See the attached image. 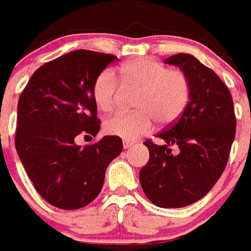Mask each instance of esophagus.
Here are the masks:
<instances>
[{
    "mask_svg": "<svg viewBox=\"0 0 251 251\" xmlns=\"http://www.w3.org/2000/svg\"><path fill=\"white\" fill-rule=\"evenodd\" d=\"M124 148L125 150H129V148H131L132 146H134V142H130V140H124Z\"/></svg>",
    "mask_w": 251,
    "mask_h": 251,
    "instance_id": "esophagus-1",
    "label": "esophagus"
}]
</instances>
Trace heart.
Returning <instances> with one entry per match:
<instances>
[{
    "instance_id": "obj_1",
    "label": "heart",
    "mask_w": 251,
    "mask_h": 251,
    "mask_svg": "<svg viewBox=\"0 0 251 251\" xmlns=\"http://www.w3.org/2000/svg\"><path fill=\"white\" fill-rule=\"evenodd\" d=\"M125 86L139 89L130 113H117L104 122V131L125 140H135L152 131L156 119L169 125L180 117L191 97V83L180 69H168L156 59L138 58L117 68ZM119 98V83L112 71H103L93 83V99L103 112H111Z\"/></svg>"
}]
</instances>
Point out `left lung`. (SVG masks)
<instances>
[{
    "mask_svg": "<svg viewBox=\"0 0 251 251\" xmlns=\"http://www.w3.org/2000/svg\"><path fill=\"white\" fill-rule=\"evenodd\" d=\"M165 63L185 73L191 97L178 121L156 135L162 146L144 142L150 161L140 169L139 182L158 207H184L202 199L225 172L236 135L235 108L223 81L193 55L180 52Z\"/></svg>",
    "mask_w": 251,
    "mask_h": 251,
    "instance_id": "1",
    "label": "left lung"
}]
</instances>
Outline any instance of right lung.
Returning a JSON list of instances; mask_svg holds the SVG:
<instances>
[{
    "label": "right lung",
    "mask_w": 251,
    "mask_h": 251,
    "mask_svg": "<svg viewBox=\"0 0 251 251\" xmlns=\"http://www.w3.org/2000/svg\"><path fill=\"white\" fill-rule=\"evenodd\" d=\"M115 55L76 50L45 63L20 94L15 147L42 199L64 210L89 205L99 195L105 170L122 152L119 136L77 146L78 135L97 136L100 120L93 83Z\"/></svg>",
    "instance_id": "right-lung-1"
}]
</instances>
